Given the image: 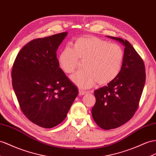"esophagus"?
Here are the masks:
<instances>
[{
	"label": "esophagus",
	"mask_w": 156,
	"mask_h": 156,
	"mask_svg": "<svg viewBox=\"0 0 156 156\" xmlns=\"http://www.w3.org/2000/svg\"><path fill=\"white\" fill-rule=\"evenodd\" d=\"M86 94V91H83L82 90H79V95H84Z\"/></svg>",
	"instance_id": "34e87169"
}]
</instances>
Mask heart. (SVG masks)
<instances>
[{
    "mask_svg": "<svg viewBox=\"0 0 156 156\" xmlns=\"http://www.w3.org/2000/svg\"><path fill=\"white\" fill-rule=\"evenodd\" d=\"M78 59L84 60L83 70L70 76L74 84L82 89L93 87L95 83L103 86L116 78L121 70L124 60L122 47L96 37L77 39L73 48L66 47L61 52L58 62L65 73L70 74L76 69Z\"/></svg>",
    "mask_w": 156,
    "mask_h": 156,
    "instance_id": "b5f03b06",
    "label": "heart"
}]
</instances>
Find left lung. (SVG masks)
Returning a JSON list of instances; mask_svg holds the SVG:
<instances>
[{
	"instance_id": "left-lung-1",
	"label": "left lung",
	"mask_w": 156,
	"mask_h": 156,
	"mask_svg": "<svg viewBox=\"0 0 156 156\" xmlns=\"http://www.w3.org/2000/svg\"><path fill=\"white\" fill-rule=\"evenodd\" d=\"M125 46L124 60L118 76L107 86L95 90L96 101L91 115L105 130L116 129L128 122L137 110L144 87V64L127 40L107 36Z\"/></svg>"
}]
</instances>
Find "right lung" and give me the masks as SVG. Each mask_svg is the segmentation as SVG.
<instances>
[{
    "instance_id": "add662e5",
    "label": "right lung",
    "mask_w": 156,
    "mask_h": 156,
    "mask_svg": "<svg viewBox=\"0 0 156 156\" xmlns=\"http://www.w3.org/2000/svg\"><path fill=\"white\" fill-rule=\"evenodd\" d=\"M68 33L32 40L19 52L12 86L23 113L46 129L62 122L77 97L76 86L59 68L57 50Z\"/></svg>"
}]
</instances>
